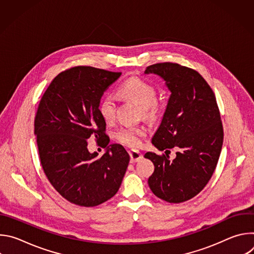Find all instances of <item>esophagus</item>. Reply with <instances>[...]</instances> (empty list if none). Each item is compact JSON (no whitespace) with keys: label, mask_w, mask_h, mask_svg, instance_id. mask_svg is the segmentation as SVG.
Returning <instances> with one entry per match:
<instances>
[{"label":"esophagus","mask_w":254,"mask_h":254,"mask_svg":"<svg viewBox=\"0 0 254 254\" xmlns=\"http://www.w3.org/2000/svg\"><path fill=\"white\" fill-rule=\"evenodd\" d=\"M128 154L130 156V162L131 163H136V162H138L139 160L142 159V154L139 151L131 150V151L128 152Z\"/></svg>","instance_id":"1"}]
</instances>
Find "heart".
I'll return each mask as SVG.
<instances>
[{
	"instance_id": "b5f03b06",
	"label": "heart",
	"mask_w": 254,
	"mask_h": 254,
	"mask_svg": "<svg viewBox=\"0 0 254 254\" xmlns=\"http://www.w3.org/2000/svg\"><path fill=\"white\" fill-rule=\"evenodd\" d=\"M120 95L132 100L141 108L143 117L153 118L159 111L157 102V89L149 81L139 77H130L123 81L119 87ZM98 111L102 120L110 124L116 117V100L111 94L104 95L98 105ZM147 129L143 127H123L115 133L116 139L129 148L139 147Z\"/></svg>"
}]
</instances>
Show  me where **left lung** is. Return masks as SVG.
Masks as SVG:
<instances>
[{
  "label": "left lung",
  "mask_w": 254,
  "mask_h": 254,
  "mask_svg": "<svg viewBox=\"0 0 254 254\" xmlns=\"http://www.w3.org/2000/svg\"><path fill=\"white\" fill-rule=\"evenodd\" d=\"M156 74L171 92L152 143L166 155L148 152L155 166L149 178L152 192L169 203H182L199 194L218 163L223 127L213 90L194 69L177 63H157L144 74ZM177 147L174 160L166 153Z\"/></svg>",
  "instance_id": "obj_1"
}]
</instances>
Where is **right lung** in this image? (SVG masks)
I'll return each instance as SVG.
<instances>
[{
	"label": "right lung",
	"instance_id": "right-lung-1",
	"mask_svg": "<svg viewBox=\"0 0 254 254\" xmlns=\"http://www.w3.org/2000/svg\"><path fill=\"white\" fill-rule=\"evenodd\" d=\"M122 73L77 66L59 73L43 94L35 118V135L42 168L55 190L67 201L94 207L114 197L127 172L129 155L110 143L98 105L106 88ZM102 141L98 157L87 140Z\"/></svg>",
	"mask_w": 254,
	"mask_h": 254
}]
</instances>
